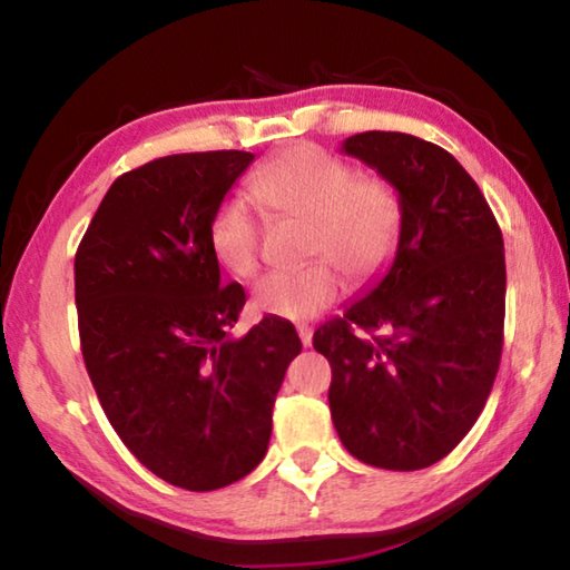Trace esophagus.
Returning <instances> with one entry per match:
<instances>
[{"instance_id": "34e87169", "label": "esophagus", "mask_w": 570, "mask_h": 570, "mask_svg": "<svg viewBox=\"0 0 570 570\" xmlns=\"http://www.w3.org/2000/svg\"><path fill=\"white\" fill-rule=\"evenodd\" d=\"M296 332H298V340H302L304 346H312V334H314L312 326H308V324H298Z\"/></svg>"}]
</instances>
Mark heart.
Instances as JSON below:
<instances>
[{"instance_id":"b5f03b06","label":"heart","mask_w":570,"mask_h":570,"mask_svg":"<svg viewBox=\"0 0 570 570\" xmlns=\"http://www.w3.org/2000/svg\"><path fill=\"white\" fill-rule=\"evenodd\" d=\"M264 206L312 224L308 250L316 258L298 272H272L254 288L258 312L304 322L334 304L346 276L370 282L392 262L402 234V208L384 180L360 178L330 153L296 146L278 153L250 180ZM210 254L230 276L248 278L262 254V220L246 198L220 200L208 224Z\"/></svg>"}]
</instances>
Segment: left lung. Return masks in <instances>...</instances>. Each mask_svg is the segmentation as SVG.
<instances>
[{
    "label": "left lung",
    "instance_id": "obj_1",
    "mask_svg": "<svg viewBox=\"0 0 570 570\" xmlns=\"http://www.w3.org/2000/svg\"><path fill=\"white\" fill-rule=\"evenodd\" d=\"M397 190V254L364 298L314 332L332 364L342 445L384 470L435 465L493 390L505 322L503 234L478 183L435 142L370 130L344 140Z\"/></svg>",
    "mask_w": 570,
    "mask_h": 570
}]
</instances>
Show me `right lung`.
I'll list each match as a JSON object with an SVG mask.
<instances>
[{
  "label": "right lung",
  "instance_id": "1",
  "mask_svg": "<svg viewBox=\"0 0 570 570\" xmlns=\"http://www.w3.org/2000/svg\"><path fill=\"white\" fill-rule=\"evenodd\" d=\"M254 160L180 153L122 173L75 254L80 346L105 414L135 458L170 485L206 493L264 460L292 322L228 334L246 304L224 286L208 224Z\"/></svg>",
  "mask_w": 570,
  "mask_h": 570
}]
</instances>
